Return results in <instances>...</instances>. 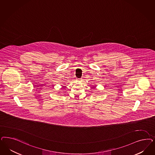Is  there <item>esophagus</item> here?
<instances>
[{"instance_id": "1", "label": "esophagus", "mask_w": 155, "mask_h": 155, "mask_svg": "<svg viewBox=\"0 0 155 155\" xmlns=\"http://www.w3.org/2000/svg\"><path fill=\"white\" fill-rule=\"evenodd\" d=\"M81 79H79V80H80V81L81 80Z\"/></svg>"}]
</instances>
